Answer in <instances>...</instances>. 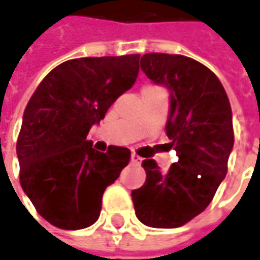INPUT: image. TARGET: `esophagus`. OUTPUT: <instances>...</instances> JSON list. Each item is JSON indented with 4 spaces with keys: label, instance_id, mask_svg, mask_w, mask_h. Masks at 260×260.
I'll return each mask as SVG.
<instances>
[{
    "label": "esophagus",
    "instance_id": "1",
    "mask_svg": "<svg viewBox=\"0 0 260 260\" xmlns=\"http://www.w3.org/2000/svg\"><path fill=\"white\" fill-rule=\"evenodd\" d=\"M140 160H141V157H140V156H137L135 153L131 154V162H132V164H140Z\"/></svg>",
    "mask_w": 260,
    "mask_h": 260
}]
</instances>
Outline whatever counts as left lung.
<instances>
[{"label":"left lung","mask_w":260,"mask_h":260,"mask_svg":"<svg viewBox=\"0 0 260 260\" xmlns=\"http://www.w3.org/2000/svg\"><path fill=\"white\" fill-rule=\"evenodd\" d=\"M140 63L154 84L170 90L165 131L178 162L162 171L153 159H144L146 183L131 197L141 223L171 229L202 213L226 177L232 110L222 83L198 60L146 53Z\"/></svg>","instance_id":"8db88e82"}]
</instances>
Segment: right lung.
<instances>
[{
  "instance_id": "right-lung-1",
  "label": "right lung",
  "mask_w": 260,
  "mask_h": 260,
  "mask_svg": "<svg viewBox=\"0 0 260 260\" xmlns=\"http://www.w3.org/2000/svg\"><path fill=\"white\" fill-rule=\"evenodd\" d=\"M140 55L71 59L38 84L23 111L16 153L20 184L38 214L60 229H83L101 213L103 193L128 165L126 147L107 153L86 140L132 87Z\"/></svg>"
}]
</instances>
